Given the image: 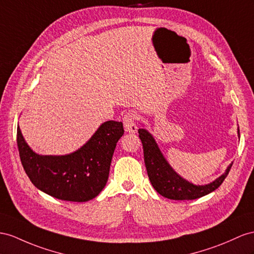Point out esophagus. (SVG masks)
<instances>
[{"instance_id": "obj_1", "label": "esophagus", "mask_w": 254, "mask_h": 254, "mask_svg": "<svg viewBox=\"0 0 254 254\" xmlns=\"http://www.w3.org/2000/svg\"><path fill=\"white\" fill-rule=\"evenodd\" d=\"M123 125L125 129L128 133L137 132V126H136V114L135 112H128L123 116Z\"/></svg>"}]
</instances>
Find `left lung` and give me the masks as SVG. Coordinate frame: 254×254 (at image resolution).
Wrapping results in <instances>:
<instances>
[{
  "mask_svg": "<svg viewBox=\"0 0 254 254\" xmlns=\"http://www.w3.org/2000/svg\"><path fill=\"white\" fill-rule=\"evenodd\" d=\"M138 136L141 140L142 149H144L145 165L150 183L162 196L170 199H195L214 191L222 185L233 165L232 163L227 167L226 172L223 175H221L218 179L214 180L213 183L206 186H195L188 183L173 171V168L162 155L157 142H155L150 133L144 128H139Z\"/></svg>",
  "mask_w": 254,
  "mask_h": 254,
  "instance_id": "1",
  "label": "left lung"
}]
</instances>
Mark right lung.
<instances>
[{"label":"right lung","instance_id":"1","mask_svg":"<svg viewBox=\"0 0 254 254\" xmlns=\"http://www.w3.org/2000/svg\"><path fill=\"white\" fill-rule=\"evenodd\" d=\"M125 134L122 122H104L79 150L67 155H40L31 150L17 127L21 164L37 189L58 199L87 201L106 186L117 142Z\"/></svg>","mask_w":254,"mask_h":254}]
</instances>
